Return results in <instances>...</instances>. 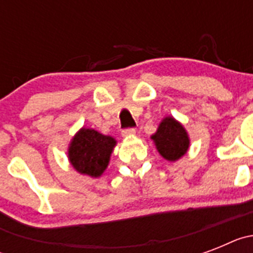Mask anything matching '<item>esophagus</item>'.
<instances>
[{"label": "esophagus", "instance_id": "esophagus-1", "mask_svg": "<svg viewBox=\"0 0 253 253\" xmlns=\"http://www.w3.org/2000/svg\"><path fill=\"white\" fill-rule=\"evenodd\" d=\"M134 134H135V129L134 128H126L122 130L123 137H130V135H134Z\"/></svg>", "mask_w": 253, "mask_h": 253}]
</instances>
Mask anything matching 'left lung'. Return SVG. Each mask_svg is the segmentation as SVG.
Segmentation results:
<instances>
[{"instance_id": "1", "label": "left lung", "mask_w": 253, "mask_h": 253, "mask_svg": "<svg viewBox=\"0 0 253 253\" xmlns=\"http://www.w3.org/2000/svg\"><path fill=\"white\" fill-rule=\"evenodd\" d=\"M152 139L156 143L161 156L169 161H176L182 157L187 152L190 143L184 126L171 116L162 120L158 130L152 135Z\"/></svg>"}]
</instances>
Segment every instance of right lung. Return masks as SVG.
<instances>
[{
  "label": "right lung",
  "instance_id": "right-lung-1",
  "mask_svg": "<svg viewBox=\"0 0 253 253\" xmlns=\"http://www.w3.org/2000/svg\"><path fill=\"white\" fill-rule=\"evenodd\" d=\"M115 144L114 138L93 129L82 128L71 142L69 162L80 173L99 177L109 165Z\"/></svg>",
  "mask_w": 253,
  "mask_h": 253
}]
</instances>
